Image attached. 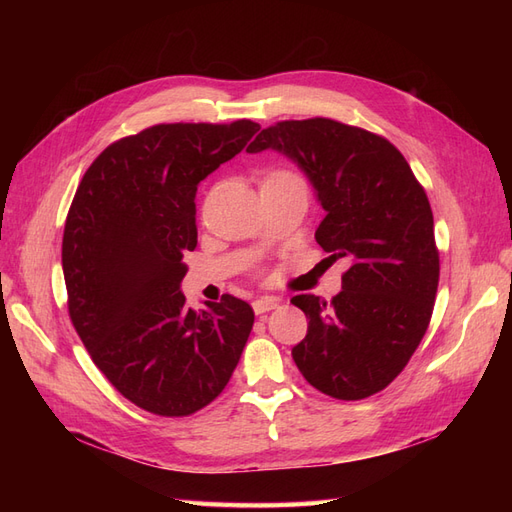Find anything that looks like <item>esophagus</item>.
I'll return each mask as SVG.
<instances>
[{"instance_id":"34e87169","label":"esophagus","mask_w":512,"mask_h":512,"mask_svg":"<svg viewBox=\"0 0 512 512\" xmlns=\"http://www.w3.org/2000/svg\"><path fill=\"white\" fill-rule=\"evenodd\" d=\"M277 305H280V301H277L275 297H258V299L252 303L256 314H267V312H271V309H275Z\"/></svg>"}]
</instances>
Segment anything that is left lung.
Instances as JSON below:
<instances>
[{"label": "left lung", "mask_w": 512, "mask_h": 512, "mask_svg": "<svg viewBox=\"0 0 512 512\" xmlns=\"http://www.w3.org/2000/svg\"><path fill=\"white\" fill-rule=\"evenodd\" d=\"M277 151L312 183L324 218L316 241L342 258V292L290 301L309 318L292 348L303 378L335 399H363L391 384L429 327L440 258L425 190L382 136L333 119L280 121L250 153Z\"/></svg>", "instance_id": "obj_1"}]
</instances>
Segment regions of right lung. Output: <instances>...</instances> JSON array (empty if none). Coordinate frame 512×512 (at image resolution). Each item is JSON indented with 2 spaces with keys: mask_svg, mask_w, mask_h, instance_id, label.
I'll list each match as a JSON object with an SVG mask.
<instances>
[{
  "mask_svg": "<svg viewBox=\"0 0 512 512\" xmlns=\"http://www.w3.org/2000/svg\"><path fill=\"white\" fill-rule=\"evenodd\" d=\"M260 130L241 119L160 123L106 147L74 194L61 243L68 309L91 359L132 404L188 416L218 397L254 312L224 294L194 312L181 282L196 190Z\"/></svg>",
  "mask_w": 512,
  "mask_h": 512,
  "instance_id": "1",
  "label": "right lung"
}]
</instances>
